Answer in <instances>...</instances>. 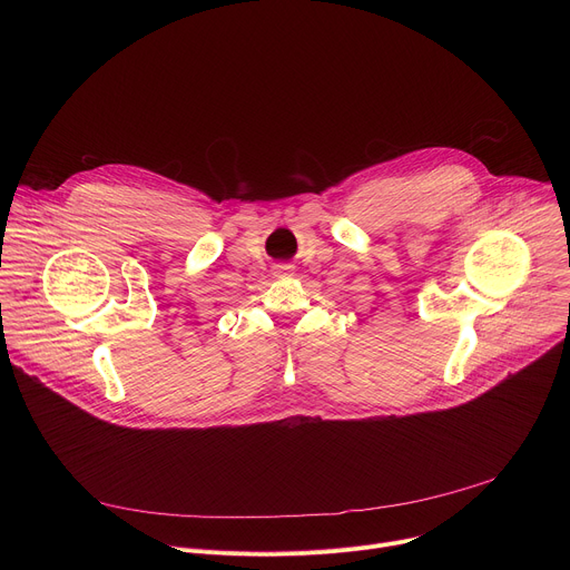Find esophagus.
Masks as SVG:
<instances>
[{
  "label": "esophagus",
  "mask_w": 570,
  "mask_h": 570,
  "mask_svg": "<svg viewBox=\"0 0 570 570\" xmlns=\"http://www.w3.org/2000/svg\"><path fill=\"white\" fill-rule=\"evenodd\" d=\"M293 273V266L291 264H277L275 266V275L279 277V275H291Z\"/></svg>",
  "instance_id": "esophagus-1"
}]
</instances>
